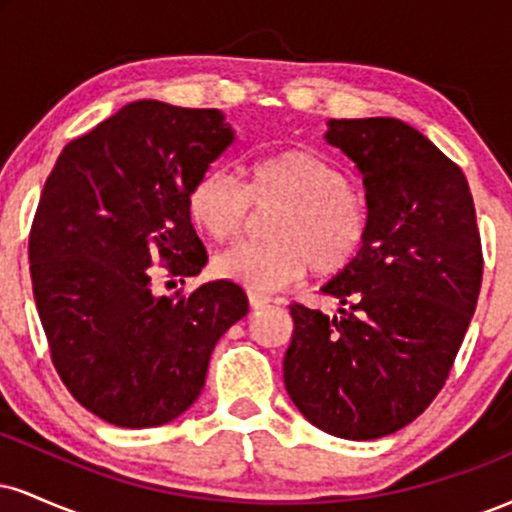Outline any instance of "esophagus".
Returning <instances> with one entry per match:
<instances>
[{"mask_svg":"<svg viewBox=\"0 0 512 512\" xmlns=\"http://www.w3.org/2000/svg\"><path fill=\"white\" fill-rule=\"evenodd\" d=\"M248 301H250V305L255 310H260V308H264V305H267L269 301H272V298L267 296V293H260V291H248Z\"/></svg>","mask_w":512,"mask_h":512,"instance_id":"obj_1","label":"esophagus"}]
</instances>
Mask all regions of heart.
I'll return each mask as SVG.
<instances>
[{
	"instance_id": "obj_1",
	"label": "heart",
	"mask_w": 512,
	"mask_h": 512,
	"mask_svg": "<svg viewBox=\"0 0 512 512\" xmlns=\"http://www.w3.org/2000/svg\"><path fill=\"white\" fill-rule=\"evenodd\" d=\"M250 202L281 204L269 221V243H245L221 252L214 272L252 291L284 289L313 269L342 272L363 250L370 231L368 199L346 175L313 151L291 149L260 158L248 168V185L228 170L209 168L187 195L190 219L216 243L243 231Z\"/></svg>"
}]
</instances>
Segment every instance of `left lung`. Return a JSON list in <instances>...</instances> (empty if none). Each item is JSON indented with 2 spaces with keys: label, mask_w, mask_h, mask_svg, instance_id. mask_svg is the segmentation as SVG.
<instances>
[{
  "label": "left lung",
  "mask_w": 512,
  "mask_h": 512,
  "mask_svg": "<svg viewBox=\"0 0 512 512\" xmlns=\"http://www.w3.org/2000/svg\"><path fill=\"white\" fill-rule=\"evenodd\" d=\"M325 142L356 163L370 231L322 293L337 315L289 305L284 385L330 436L375 440L436 399L481 289V240L467 178L395 117L327 122Z\"/></svg>",
  "instance_id": "8db88e82"
}]
</instances>
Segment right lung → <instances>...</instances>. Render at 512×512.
<instances>
[{
  "label": "right lung",
  "instance_id": "1",
  "mask_svg": "<svg viewBox=\"0 0 512 512\" xmlns=\"http://www.w3.org/2000/svg\"><path fill=\"white\" fill-rule=\"evenodd\" d=\"M233 142L221 110L134 101L64 146L45 182L28 243L35 305L62 383L108 424L178 419L216 342L248 315L233 281L168 298L151 269L202 272L187 195Z\"/></svg>",
  "mask_w": 512,
  "mask_h": 512
}]
</instances>
